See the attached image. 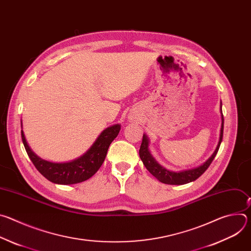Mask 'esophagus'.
I'll return each instance as SVG.
<instances>
[{
  "instance_id": "1",
  "label": "esophagus",
  "mask_w": 251,
  "mask_h": 251,
  "mask_svg": "<svg viewBox=\"0 0 251 251\" xmlns=\"http://www.w3.org/2000/svg\"><path fill=\"white\" fill-rule=\"evenodd\" d=\"M129 119H130V120H132V121H136V120H137V116L133 114L132 116H130V118H129Z\"/></svg>"
}]
</instances>
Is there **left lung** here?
Returning a JSON list of instances; mask_svg holds the SVG:
<instances>
[{"mask_svg": "<svg viewBox=\"0 0 251 251\" xmlns=\"http://www.w3.org/2000/svg\"><path fill=\"white\" fill-rule=\"evenodd\" d=\"M221 112H222V128H221L219 144L216 148V151H214L213 154L211 155V157L208 160H206L202 165L194 169L185 170L181 172H172L165 169L160 164H158V162L151 155L149 151V140H148V137L144 134L143 135L142 144L139 150V155L143 164H144V166L146 167V169L157 178V180H159L161 183L168 184V185H185V184L196 181L198 177H200L206 171V169L209 167V165L213 161L214 157L217 156L218 151L220 149L221 143L223 141V136H224V115L222 111V103H221Z\"/></svg>", "mask_w": 251, "mask_h": 251, "instance_id": "1", "label": "left lung"}]
</instances>
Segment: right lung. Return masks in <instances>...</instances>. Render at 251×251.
<instances>
[{
	"label": "right lung",
	"mask_w": 251,
	"mask_h": 251,
	"mask_svg": "<svg viewBox=\"0 0 251 251\" xmlns=\"http://www.w3.org/2000/svg\"><path fill=\"white\" fill-rule=\"evenodd\" d=\"M120 128L119 124L106 128L83 156L67 163H52L38 157L28 147L23 130L22 140L30 161L46 178L54 184L73 185L88 180L99 170Z\"/></svg>",
	"instance_id": "add662e5"
}]
</instances>
